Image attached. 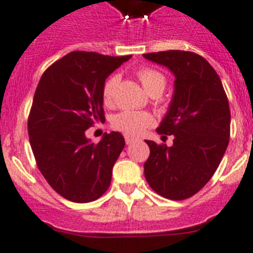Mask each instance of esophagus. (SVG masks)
<instances>
[{
    "instance_id": "1",
    "label": "esophagus",
    "mask_w": 253,
    "mask_h": 253,
    "mask_svg": "<svg viewBox=\"0 0 253 253\" xmlns=\"http://www.w3.org/2000/svg\"><path fill=\"white\" fill-rule=\"evenodd\" d=\"M125 141H126L127 145H131L134 141H137V138L133 137V136H129V134H125Z\"/></svg>"
}]
</instances>
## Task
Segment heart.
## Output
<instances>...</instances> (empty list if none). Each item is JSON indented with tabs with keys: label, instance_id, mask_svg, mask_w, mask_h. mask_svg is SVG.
Segmentation results:
<instances>
[{
	"label": "heart",
	"instance_id": "1",
	"mask_svg": "<svg viewBox=\"0 0 253 253\" xmlns=\"http://www.w3.org/2000/svg\"><path fill=\"white\" fill-rule=\"evenodd\" d=\"M138 79L142 84L143 88L147 93H152L153 91H164L166 79L159 71L152 68H142L138 71ZM119 84V77L111 76L103 84L102 98L106 105H111L115 96L116 86ZM153 124L152 116L147 112H137V111H124L116 115L112 119V127L117 131H121L129 136L140 134L145 128L150 127Z\"/></svg>",
	"mask_w": 253,
	"mask_h": 253
}]
</instances>
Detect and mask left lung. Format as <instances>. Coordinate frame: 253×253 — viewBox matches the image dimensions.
<instances>
[{
	"label": "left lung",
	"mask_w": 253,
	"mask_h": 253,
	"mask_svg": "<svg viewBox=\"0 0 253 253\" xmlns=\"http://www.w3.org/2000/svg\"><path fill=\"white\" fill-rule=\"evenodd\" d=\"M174 76L169 111L157 133L173 136V145L146 141L150 156L145 177L155 192L169 200H186L213 176L230 141L231 112L222 82L202 56L188 51L145 53Z\"/></svg>",
	"instance_id": "left-lung-1"
}]
</instances>
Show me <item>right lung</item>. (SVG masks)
<instances>
[{"label": "right lung", "instance_id": "add662e5", "mask_svg": "<svg viewBox=\"0 0 253 253\" xmlns=\"http://www.w3.org/2000/svg\"><path fill=\"white\" fill-rule=\"evenodd\" d=\"M129 58L75 51L52 63L40 80L28 116L31 148L48 185L68 201H94L110 187L124 136L111 132L92 143L84 132L105 121L103 84Z\"/></svg>", "mask_w": 253, "mask_h": 253}]
</instances>
